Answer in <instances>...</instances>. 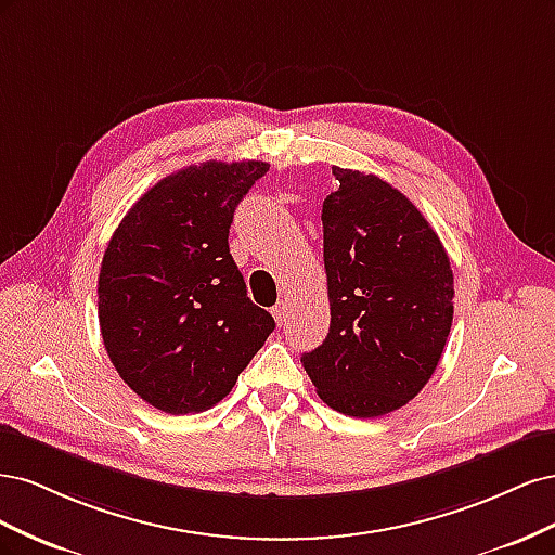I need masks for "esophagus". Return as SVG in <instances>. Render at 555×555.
Returning a JSON list of instances; mask_svg holds the SVG:
<instances>
[{"instance_id":"1","label":"esophagus","mask_w":555,"mask_h":555,"mask_svg":"<svg viewBox=\"0 0 555 555\" xmlns=\"http://www.w3.org/2000/svg\"><path fill=\"white\" fill-rule=\"evenodd\" d=\"M271 312L275 317L278 326H284V324H287V319H289V304H287V300H280V304Z\"/></svg>"}]
</instances>
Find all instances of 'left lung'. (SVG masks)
Instances as JSON below:
<instances>
[{
  "label": "left lung",
  "mask_w": 555,
  "mask_h": 555,
  "mask_svg": "<svg viewBox=\"0 0 555 555\" xmlns=\"http://www.w3.org/2000/svg\"><path fill=\"white\" fill-rule=\"evenodd\" d=\"M324 198L331 326L300 357L328 408L357 418L400 410L438 367L453 319L444 245L389 182L333 166Z\"/></svg>",
  "instance_id": "1"
}]
</instances>
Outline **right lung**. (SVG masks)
<instances>
[{"instance_id": "add662e5", "label": "right lung", "mask_w": 555, "mask_h": 555, "mask_svg": "<svg viewBox=\"0 0 555 555\" xmlns=\"http://www.w3.org/2000/svg\"><path fill=\"white\" fill-rule=\"evenodd\" d=\"M266 162L162 178L122 217L99 271V326L129 389L169 414L217 405L275 328L247 298L229 227Z\"/></svg>"}]
</instances>
